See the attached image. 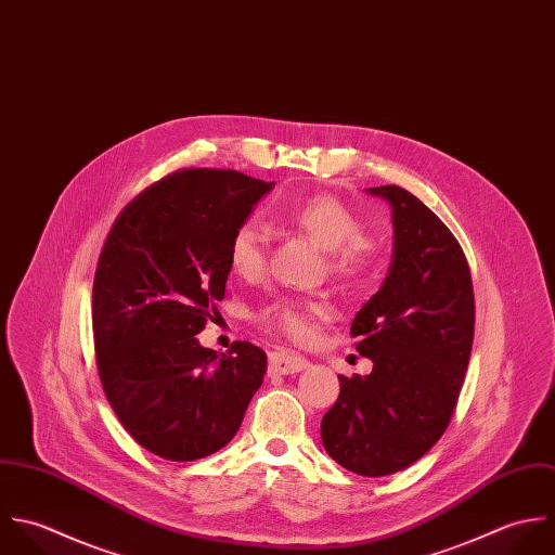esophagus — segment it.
<instances>
[{"mask_svg": "<svg viewBox=\"0 0 555 555\" xmlns=\"http://www.w3.org/2000/svg\"><path fill=\"white\" fill-rule=\"evenodd\" d=\"M307 366H309V360L298 353H289V351H272L270 353V371L276 375L300 373Z\"/></svg>", "mask_w": 555, "mask_h": 555, "instance_id": "1", "label": "esophagus"}]
</instances>
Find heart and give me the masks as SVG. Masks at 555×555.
I'll use <instances>...</instances> for the list:
<instances>
[{"label":"heart","mask_w":555,"mask_h":555,"mask_svg":"<svg viewBox=\"0 0 555 555\" xmlns=\"http://www.w3.org/2000/svg\"><path fill=\"white\" fill-rule=\"evenodd\" d=\"M274 217L307 233L328 250V268L340 281L362 279L377 257V244L360 233V219L340 199L326 193L302 197L289 206L276 208ZM266 231L255 219L240 222L229 242V266L244 279L255 281L266 268ZM322 309L296 298H274L261 311L259 320L279 333L307 338L313 333V320Z\"/></svg>","instance_id":"obj_1"}]
</instances>
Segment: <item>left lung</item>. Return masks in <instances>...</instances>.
I'll use <instances>...</instances> for the list:
<instances>
[{
  "mask_svg": "<svg viewBox=\"0 0 555 555\" xmlns=\"http://www.w3.org/2000/svg\"><path fill=\"white\" fill-rule=\"evenodd\" d=\"M390 204L395 246L388 274L356 313L364 377L338 375L322 418L326 452L360 476L395 474L442 438L474 340V289L465 255L421 199L395 184L366 189Z\"/></svg>",
  "mask_w": 555,
  "mask_h": 555,
  "instance_id": "8db88e82",
  "label": "left lung"
}]
</instances>
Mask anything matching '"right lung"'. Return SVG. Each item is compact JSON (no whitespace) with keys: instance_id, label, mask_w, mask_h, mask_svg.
Segmentation results:
<instances>
[{"instance_id":"right-lung-1","label":"right lung","mask_w":555,"mask_h":555,"mask_svg":"<svg viewBox=\"0 0 555 555\" xmlns=\"http://www.w3.org/2000/svg\"><path fill=\"white\" fill-rule=\"evenodd\" d=\"M272 186L240 171H178L107 235L92 294L96 366L124 429L163 459L221 450L263 382V349L237 340L219 356L197 334L224 296L233 231Z\"/></svg>"}]
</instances>
